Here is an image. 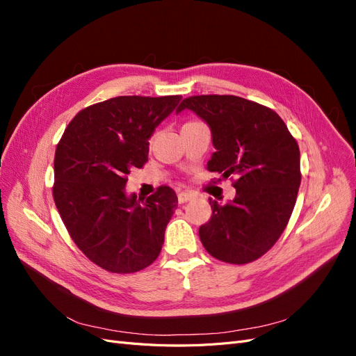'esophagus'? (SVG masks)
Returning a JSON list of instances; mask_svg holds the SVG:
<instances>
[{
    "label": "esophagus",
    "mask_w": 356,
    "mask_h": 356,
    "mask_svg": "<svg viewBox=\"0 0 356 356\" xmlns=\"http://www.w3.org/2000/svg\"><path fill=\"white\" fill-rule=\"evenodd\" d=\"M193 197H195V195H193V193H190V191H181V193H178V202L179 203H186V202L191 200Z\"/></svg>",
    "instance_id": "34e87169"
}]
</instances>
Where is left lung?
<instances>
[{
	"mask_svg": "<svg viewBox=\"0 0 356 356\" xmlns=\"http://www.w3.org/2000/svg\"><path fill=\"white\" fill-rule=\"evenodd\" d=\"M186 108L211 129L215 153L208 170L238 177L233 200L209 199L212 217L200 225V241L217 260L251 263L281 238L293 213L301 181L298 144L273 110L239 96H190L177 113Z\"/></svg>",
	"mask_w": 356,
	"mask_h": 356,
	"instance_id": "8db88e82",
	"label": "left lung"
}]
</instances>
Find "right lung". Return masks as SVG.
I'll return each instance as SVG.
<instances>
[{
    "mask_svg": "<svg viewBox=\"0 0 356 356\" xmlns=\"http://www.w3.org/2000/svg\"><path fill=\"white\" fill-rule=\"evenodd\" d=\"M179 101V95L117 96L90 105L56 147V208L75 245L105 270L139 272L161 251L175 191L161 186L144 200L127 196L124 187L131 169L148 160V139Z\"/></svg>",
    "mask_w": 356,
    "mask_h": 356,
    "instance_id": "add662e5",
    "label": "right lung"
}]
</instances>
